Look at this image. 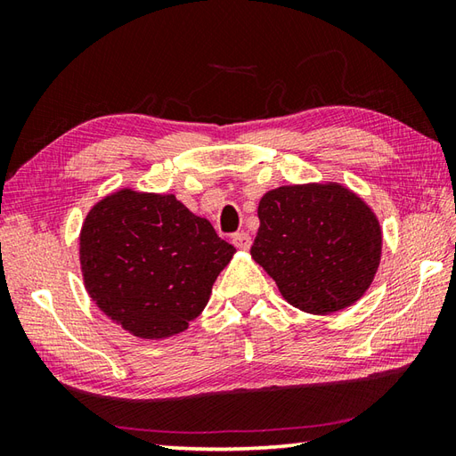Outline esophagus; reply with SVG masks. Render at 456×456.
<instances>
[{"label":"esophagus","instance_id":"esophagus-1","mask_svg":"<svg viewBox=\"0 0 456 456\" xmlns=\"http://www.w3.org/2000/svg\"><path fill=\"white\" fill-rule=\"evenodd\" d=\"M250 243H253V240H250V235L245 233V231H240V233L233 235V245L240 250H248Z\"/></svg>","mask_w":456,"mask_h":456}]
</instances>
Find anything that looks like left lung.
<instances>
[{
    "mask_svg": "<svg viewBox=\"0 0 456 456\" xmlns=\"http://www.w3.org/2000/svg\"><path fill=\"white\" fill-rule=\"evenodd\" d=\"M250 256L289 305L329 315L351 307L380 266L382 227L368 203L338 182L292 183L258 201Z\"/></svg>",
    "mask_w": 456,
    "mask_h": 456,
    "instance_id": "left-lung-1",
    "label": "left lung"
}]
</instances>
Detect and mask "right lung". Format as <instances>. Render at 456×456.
<instances>
[{"label":"right lung","mask_w":456,"mask_h":456,"mask_svg":"<svg viewBox=\"0 0 456 456\" xmlns=\"http://www.w3.org/2000/svg\"><path fill=\"white\" fill-rule=\"evenodd\" d=\"M233 255L174 193L121 188L95 203L80 231L86 292L111 322L151 341L186 331Z\"/></svg>","instance_id":"right-lung-1"}]
</instances>
